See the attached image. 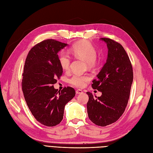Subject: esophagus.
Masks as SVG:
<instances>
[{
    "label": "esophagus",
    "instance_id": "esophagus-1",
    "mask_svg": "<svg viewBox=\"0 0 153 153\" xmlns=\"http://www.w3.org/2000/svg\"><path fill=\"white\" fill-rule=\"evenodd\" d=\"M83 93V91H82L81 89H77V90L76 91V94H81V93Z\"/></svg>",
    "mask_w": 153,
    "mask_h": 153
}]
</instances>
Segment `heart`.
Instances as JSON below:
<instances>
[{"instance_id": "heart-1", "label": "heart", "mask_w": 153, "mask_h": 153, "mask_svg": "<svg viewBox=\"0 0 153 153\" xmlns=\"http://www.w3.org/2000/svg\"><path fill=\"white\" fill-rule=\"evenodd\" d=\"M71 52L75 56L86 62L89 67L93 66L95 64L97 51L93 45L88 41L75 44L71 48ZM59 62L62 68L64 70H68L71 63V58L67 53L62 52L59 56ZM89 79L90 77L88 75H81L75 73L69 78V82L77 88H82Z\"/></svg>"}]
</instances>
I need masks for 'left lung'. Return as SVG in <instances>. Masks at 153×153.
Segmentation results:
<instances>
[{
	"label": "left lung",
	"mask_w": 153,
	"mask_h": 153,
	"mask_svg": "<svg viewBox=\"0 0 153 153\" xmlns=\"http://www.w3.org/2000/svg\"><path fill=\"white\" fill-rule=\"evenodd\" d=\"M106 43L108 52L106 62L93 80L92 88L102 93L94 98L87 92L89 100L87 110L89 118L94 124L104 127L120 118L129 100L133 80L132 65L125 49L113 40L101 38Z\"/></svg>",
	"instance_id": "obj_1"
}]
</instances>
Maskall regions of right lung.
Returning a JSON list of instances; mask_svg holds the SVG:
<instances>
[{
  "label": "right lung",
  "mask_w": 153,
  "mask_h": 153,
  "mask_svg": "<svg viewBox=\"0 0 153 153\" xmlns=\"http://www.w3.org/2000/svg\"><path fill=\"white\" fill-rule=\"evenodd\" d=\"M67 46L55 40H44L32 48L24 64L22 88L25 100L36 120L46 126L60 123L65 105L75 96L71 87L60 91L53 86L63 73L58 53Z\"/></svg>",
  "instance_id": "obj_1"
}]
</instances>
